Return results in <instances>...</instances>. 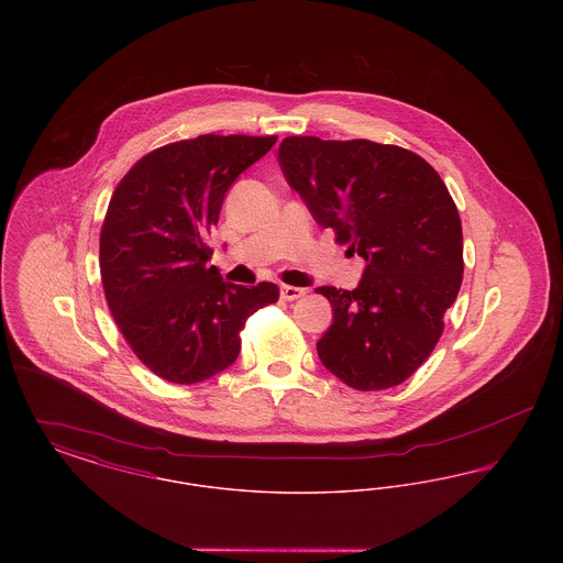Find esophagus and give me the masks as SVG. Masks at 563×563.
Wrapping results in <instances>:
<instances>
[{
  "label": "esophagus",
  "instance_id": "34e87169",
  "mask_svg": "<svg viewBox=\"0 0 563 563\" xmlns=\"http://www.w3.org/2000/svg\"><path fill=\"white\" fill-rule=\"evenodd\" d=\"M303 295H306V289L291 287V285H283V287H280V297H283L285 301H294V299H299V297H303Z\"/></svg>",
  "mask_w": 563,
  "mask_h": 563
}]
</instances>
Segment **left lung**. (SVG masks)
I'll list each match as a JSON object with an SVG mask.
<instances>
[{
    "mask_svg": "<svg viewBox=\"0 0 563 563\" xmlns=\"http://www.w3.org/2000/svg\"><path fill=\"white\" fill-rule=\"evenodd\" d=\"M278 164L314 221L365 260L356 289H317L333 308L322 365L356 390L399 386L437 346L462 285L450 191L418 154L367 139L287 136Z\"/></svg>",
    "mask_w": 563,
    "mask_h": 563,
    "instance_id": "obj_1",
    "label": "left lung"
}]
</instances>
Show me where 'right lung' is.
<instances>
[{
  "mask_svg": "<svg viewBox=\"0 0 563 563\" xmlns=\"http://www.w3.org/2000/svg\"><path fill=\"white\" fill-rule=\"evenodd\" d=\"M276 136L200 134L143 156L109 200L99 264L109 310L136 358L173 384H198L241 352L246 319L278 299L274 283H225L207 234L225 191Z\"/></svg>",
  "mask_w": 563,
  "mask_h": 563,
  "instance_id": "obj_1",
  "label": "right lung"
}]
</instances>
